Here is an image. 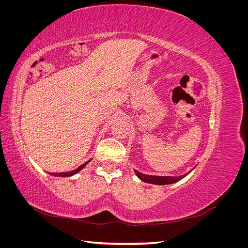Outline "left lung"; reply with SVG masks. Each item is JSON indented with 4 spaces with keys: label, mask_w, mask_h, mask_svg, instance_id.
<instances>
[{
    "label": "left lung",
    "mask_w": 248,
    "mask_h": 248,
    "mask_svg": "<svg viewBox=\"0 0 248 248\" xmlns=\"http://www.w3.org/2000/svg\"><path fill=\"white\" fill-rule=\"evenodd\" d=\"M193 170V169H192ZM190 170V171H191ZM136 171V175L140 180H141L142 182L145 183H150V184H155V185H167V184H172L176 183L180 180L186 177L189 174L190 171L187 172V174H184L182 176H177V177H172V176H152V175H145L141 174L139 170H134Z\"/></svg>",
    "instance_id": "obj_1"
}]
</instances>
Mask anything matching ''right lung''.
Returning <instances> with one entry per match:
<instances>
[{"mask_svg":"<svg viewBox=\"0 0 248 248\" xmlns=\"http://www.w3.org/2000/svg\"><path fill=\"white\" fill-rule=\"evenodd\" d=\"M92 159H90V160H88L87 162H85V163H82L81 166H79L78 169H76V170H70V171H66V172H49V175L50 176H54V177H71V176H73V175H76V174H78V172L79 171V170H81L82 169H84L87 164L91 161Z\"/></svg>","mask_w":248,"mask_h":248,"instance_id":"add662e5","label":"right lung"}]
</instances>
